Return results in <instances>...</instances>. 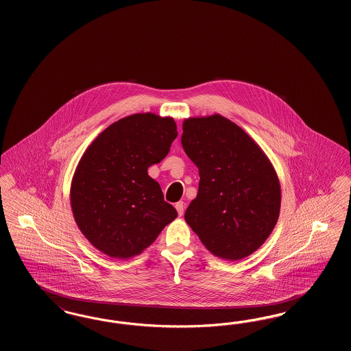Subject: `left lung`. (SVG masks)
<instances>
[{"instance_id":"8db88e82","label":"left lung","mask_w":351,"mask_h":351,"mask_svg":"<svg viewBox=\"0 0 351 351\" xmlns=\"http://www.w3.org/2000/svg\"><path fill=\"white\" fill-rule=\"evenodd\" d=\"M178 136L172 118H122L93 141L71 186L73 217L86 239L117 258L141 254L178 217L147 168L160 163Z\"/></svg>"}]
</instances>
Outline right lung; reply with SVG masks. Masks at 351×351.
<instances>
[{
	"instance_id": "add662e5",
	"label": "right lung",
	"mask_w": 351,
	"mask_h": 351,
	"mask_svg": "<svg viewBox=\"0 0 351 351\" xmlns=\"http://www.w3.org/2000/svg\"><path fill=\"white\" fill-rule=\"evenodd\" d=\"M182 145L200 173L186 223L219 258L238 261L258 250L280 212V185L267 156L218 114L184 121Z\"/></svg>"
}]
</instances>
